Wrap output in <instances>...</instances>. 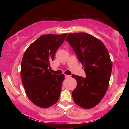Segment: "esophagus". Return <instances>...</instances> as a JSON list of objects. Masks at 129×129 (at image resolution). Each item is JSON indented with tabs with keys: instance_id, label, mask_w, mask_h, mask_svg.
Instances as JSON below:
<instances>
[{
	"instance_id": "34e87169",
	"label": "esophagus",
	"mask_w": 129,
	"mask_h": 129,
	"mask_svg": "<svg viewBox=\"0 0 129 129\" xmlns=\"http://www.w3.org/2000/svg\"><path fill=\"white\" fill-rule=\"evenodd\" d=\"M70 77V75H65V78H69Z\"/></svg>"
}]
</instances>
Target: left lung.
Here are the masks:
<instances>
[{
	"mask_svg": "<svg viewBox=\"0 0 129 129\" xmlns=\"http://www.w3.org/2000/svg\"><path fill=\"white\" fill-rule=\"evenodd\" d=\"M66 41L83 65L86 77L72 75L77 86L72 92L74 102L84 109H90L100 102L108 88L112 64L106 47L102 41L88 33L68 35Z\"/></svg>",
	"mask_w": 129,
	"mask_h": 129,
	"instance_id": "obj_1",
	"label": "left lung"
}]
</instances>
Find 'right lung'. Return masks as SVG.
I'll list each match as a JSON object with an SVG mask.
<instances>
[{"instance_id": "add662e5", "label": "right lung", "mask_w": 129, "mask_h": 129, "mask_svg": "<svg viewBox=\"0 0 129 129\" xmlns=\"http://www.w3.org/2000/svg\"><path fill=\"white\" fill-rule=\"evenodd\" d=\"M67 35H42L30 45L23 57L20 73L26 95L42 108L53 105L60 95L64 75L53 74L49 68Z\"/></svg>"}]
</instances>
